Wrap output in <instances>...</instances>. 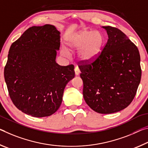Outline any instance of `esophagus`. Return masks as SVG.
Returning a JSON list of instances; mask_svg holds the SVG:
<instances>
[{
    "label": "esophagus",
    "instance_id": "1",
    "mask_svg": "<svg viewBox=\"0 0 148 148\" xmlns=\"http://www.w3.org/2000/svg\"><path fill=\"white\" fill-rule=\"evenodd\" d=\"M74 70H75V73L76 75H79L80 73H81V71H80L79 68V67H77V66L75 67Z\"/></svg>",
    "mask_w": 148,
    "mask_h": 148
}]
</instances>
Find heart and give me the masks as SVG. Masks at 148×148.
<instances>
[{
	"label": "heart",
	"mask_w": 148,
	"mask_h": 148,
	"mask_svg": "<svg viewBox=\"0 0 148 148\" xmlns=\"http://www.w3.org/2000/svg\"><path fill=\"white\" fill-rule=\"evenodd\" d=\"M105 38L100 31L83 30L76 33L67 41L69 49L77 50L78 58L84 62H91L96 60L102 50ZM62 54L66 56L69 55V50L62 47Z\"/></svg>",
	"instance_id": "heart-1"
}]
</instances>
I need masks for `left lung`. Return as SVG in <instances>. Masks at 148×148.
I'll list each match as a JSON object with an SVG mask.
<instances>
[{"label":"left lung","instance_id":"1","mask_svg":"<svg viewBox=\"0 0 148 148\" xmlns=\"http://www.w3.org/2000/svg\"><path fill=\"white\" fill-rule=\"evenodd\" d=\"M108 40L96 60L79 62L83 96L96 112L109 114L129 106L140 83L142 69L136 46L116 27L103 26Z\"/></svg>","mask_w":148,"mask_h":148}]
</instances>
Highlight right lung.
Returning a JSON list of instances; mask_svg holds the SVG:
<instances>
[{
  "label": "right lung",
  "mask_w": 148,
  "mask_h": 148,
  "mask_svg": "<svg viewBox=\"0 0 148 148\" xmlns=\"http://www.w3.org/2000/svg\"><path fill=\"white\" fill-rule=\"evenodd\" d=\"M60 47V32L49 24L29 27L12 44L4 75L19 110L43 117L59 109L65 87L75 77L73 65L56 62Z\"/></svg>",
  "instance_id": "right-lung-1"
}]
</instances>
